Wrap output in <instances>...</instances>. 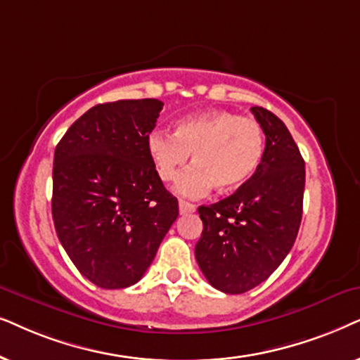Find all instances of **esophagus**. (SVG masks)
I'll return each instance as SVG.
<instances>
[{"label": "esophagus", "mask_w": 360, "mask_h": 360, "mask_svg": "<svg viewBox=\"0 0 360 360\" xmlns=\"http://www.w3.org/2000/svg\"><path fill=\"white\" fill-rule=\"evenodd\" d=\"M195 210V205L191 204V202H186V200H179V212L181 214H191Z\"/></svg>", "instance_id": "obj_1"}]
</instances>
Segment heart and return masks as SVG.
Wrapping results in <instances>:
<instances>
[{
  "mask_svg": "<svg viewBox=\"0 0 360 360\" xmlns=\"http://www.w3.org/2000/svg\"><path fill=\"white\" fill-rule=\"evenodd\" d=\"M263 143L262 124L257 120L225 110L179 120L174 135L153 130L146 138L148 155L165 183L179 176L193 153L195 165L176 184L177 193L188 198L204 195L214 184L220 193L245 184L260 165Z\"/></svg>",
  "mask_w": 360,
  "mask_h": 360,
  "instance_id": "b5f03b06",
  "label": "heart"
}]
</instances>
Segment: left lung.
Segmentation results:
<instances>
[{"instance_id": "8db88e82", "label": "left lung", "mask_w": 360, "mask_h": 360, "mask_svg": "<svg viewBox=\"0 0 360 360\" xmlns=\"http://www.w3.org/2000/svg\"><path fill=\"white\" fill-rule=\"evenodd\" d=\"M265 133L257 171L236 193L198 209L195 260L215 290L240 295L265 281L288 255L303 215L304 161L285 123L252 107Z\"/></svg>"}]
</instances>
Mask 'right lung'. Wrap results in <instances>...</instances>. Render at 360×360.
Segmentation results:
<instances>
[{
	"instance_id": "add662e5",
	"label": "right lung",
	"mask_w": 360,
	"mask_h": 360,
	"mask_svg": "<svg viewBox=\"0 0 360 360\" xmlns=\"http://www.w3.org/2000/svg\"><path fill=\"white\" fill-rule=\"evenodd\" d=\"M156 98L98 103L62 136L52 169V219L72 263L105 290L135 285L179 215L148 155Z\"/></svg>"
}]
</instances>
